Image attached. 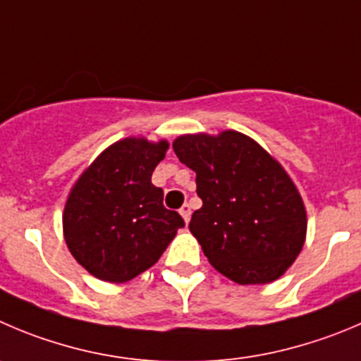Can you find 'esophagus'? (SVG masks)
Instances as JSON below:
<instances>
[{"label":"esophagus","instance_id":"1","mask_svg":"<svg viewBox=\"0 0 361 361\" xmlns=\"http://www.w3.org/2000/svg\"><path fill=\"white\" fill-rule=\"evenodd\" d=\"M178 212H180V216H183L184 218V221H190V218H191V207H190V204H184L183 207L178 209Z\"/></svg>","mask_w":361,"mask_h":361}]
</instances>
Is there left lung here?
Here are the masks:
<instances>
[{
  "instance_id": "8db88e82",
  "label": "left lung",
  "mask_w": 361,
  "mask_h": 361,
  "mask_svg": "<svg viewBox=\"0 0 361 361\" xmlns=\"http://www.w3.org/2000/svg\"><path fill=\"white\" fill-rule=\"evenodd\" d=\"M173 150L197 173L202 207L190 230L214 269L241 286L278 280L307 235L303 200L281 164L238 131L178 136Z\"/></svg>"
}]
</instances>
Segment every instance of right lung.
Instances as JSON below:
<instances>
[{
	"label": "right lung",
	"instance_id": "add662e5",
	"mask_svg": "<svg viewBox=\"0 0 361 361\" xmlns=\"http://www.w3.org/2000/svg\"><path fill=\"white\" fill-rule=\"evenodd\" d=\"M166 140L126 138L104 150L71 190L63 238L78 262L95 278L122 283L159 260L184 219L163 205L152 184Z\"/></svg>",
	"mask_w": 361,
	"mask_h": 361
}]
</instances>
